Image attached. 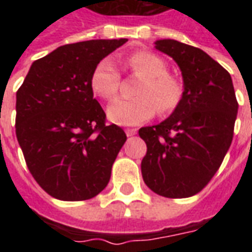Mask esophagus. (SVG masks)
Masks as SVG:
<instances>
[{
    "mask_svg": "<svg viewBox=\"0 0 252 252\" xmlns=\"http://www.w3.org/2000/svg\"><path fill=\"white\" fill-rule=\"evenodd\" d=\"M136 132H137V129H135V128H131V129H126V136L131 137V136H133V135H136Z\"/></svg>",
    "mask_w": 252,
    "mask_h": 252,
    "instance_id": "esophagus-1",
    "label": "esophagus"
}]
</instances>
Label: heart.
Returning a JSON list of instances; mask_svg holds the SVG:
<instances>
[{
    "label": "heart",
    "mask_w": 252,
    "mask_h": 252,
    "mask_svg": "<svg viewBox=\"0 0 252 252\" xmlns=\"http://www.w3.org/2000/svg\"><path fill=\"white\" fill-rule=\"evenodd\" d=\"M126 66L142 81L136 90L137 98L116 99L108 106V119L117 126H132L146 123L157 109L169 115L180 105L184 86L178 78L167 72V64L157 54L139 51L126 59ZM90 86L104 99L115 98L120 86V74L109 59L99 61L93 68Z\"/></svg>",
    "instance_id": "obj_1"
}]
</instances>
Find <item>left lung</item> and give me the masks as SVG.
<instances>
[{"instance_id":"obj_1","label":"left lung","mask_w":252,"mask_h":252,"mask_svg":"<svg viewBox=\"0 0 252 252\" xmlns=\"http://www.w3.org/2000/svg\"><path fill=\"white\" fill-rule=\"evenodd\" d=\"M155 48L180 67L184 97L166 120L139 129L147 144L143 181L157 194L185 198L220 167L232 143L238 101L229 72L206 52L173 39L157 40Z\"/></svg>"}]
</instances>
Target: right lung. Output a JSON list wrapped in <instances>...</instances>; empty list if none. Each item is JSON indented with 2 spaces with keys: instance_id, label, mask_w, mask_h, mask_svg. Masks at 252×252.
<instances>
[{
  "instance_id": "obj_1",
  "label": "right lung",
  "mask_w": 252,
  "mask_h": 252,
  "mask_svg": "<svg viewBox=\"0 0 252 252\" xmlns=\"http://www.w3.org/2000/svg\"><path fill=\"white\" fill-rule=\"evenodd\" d=\"M128 39L58 47L32 63L16 94V136L36 182L62 201L93 198L106 188L126 143L105 126L90 77L95 64Z\"/></svg>"
}]
</instances>
